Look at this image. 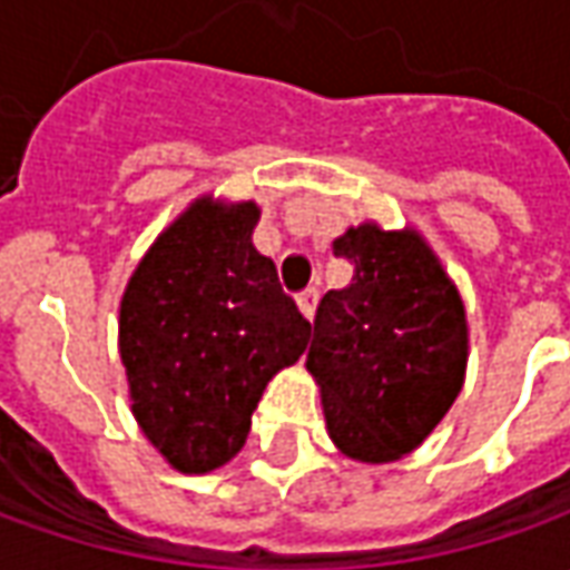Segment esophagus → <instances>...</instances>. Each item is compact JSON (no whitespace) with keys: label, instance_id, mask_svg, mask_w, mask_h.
<instances>
[{"label":"esophagus","instance_id":"34e87169","mask_svg":"<svg viewBox=\"0 0 570 570\" xmlns=\"http://www.w3.org/2000/svg\"><path fill=\"white\" fill-rule=\"evenodd\" d=\"M316 304H320V292H316V288H307V292L297 294V307H301V313H304L307 320L316 316Z\"/></svg>","mask_w":570,"mask_h":570}]
</instances>
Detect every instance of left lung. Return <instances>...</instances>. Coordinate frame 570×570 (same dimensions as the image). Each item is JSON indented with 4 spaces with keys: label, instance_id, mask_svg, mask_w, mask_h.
Wrapping results in <instances>:
<instances>
[{
    "label": "left lung",
    "instance_id": "left-lung-1",
    "mask_svg": "<svg viewBox=\"0 0 570 570\" xmlns=\"http://www.w3.org/2000/svg\"><path fill=\"white\" fill-rule=\"evenodd\" d=\"M353 263L347 288L320 301L307 353L328 438L368 465L425 441L465 382L469 320L459 288L422 235L360 223L332 242Z\"/></svg>",
    "mask_w": 570,
    "mask_h": 570
}]
</instances>
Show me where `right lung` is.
Listing matches in <instances>:
<instances>
[{
	"label": "right lung",
	"mask_w": 570,
	"mask_h": 570,
	"mask_svg": "<svg viewBox=\"0 0 570 570\" xmlns=\"http://www.w3.org/2000/svg\"><path fill=\"white\" fill-rule=\"evenodd\" d=\"M254 202L202 195L155 238L120 297V360L148 443L183 474L245 446L263 387L307 351L309 323L250 235Z\"/></svg>",
	"instance_id": "add662e5"
}]
</instances>
